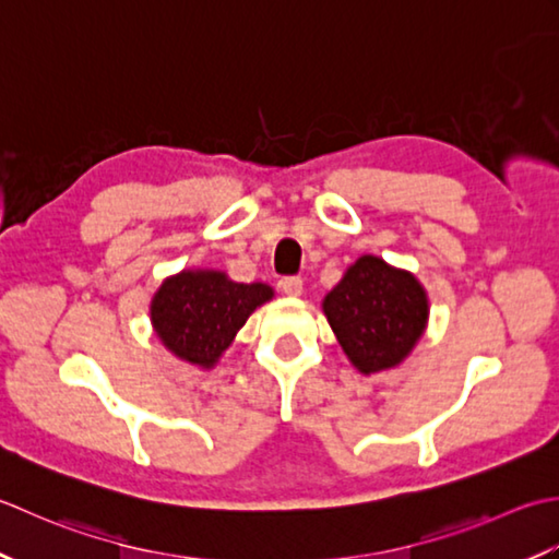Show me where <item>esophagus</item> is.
<instances>
[{
	"label": "esophagus",
	"mask_w": 559,
	"mask_h": 559,
	"mask_svg": "<svg viewBox=\"0 0 559 559\" xmlns=\"http://www.w3.org/2000/svg\"><path fill=\"white\" fill-rule=\"evenodd\" d=\"M280 287H282L284 294L299 296V294L304 292V282H301V277H284V280L280 282Z\"/></svg>",
	"instance_id": "1"
}]
</instances>
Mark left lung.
Segmentation results:
<instances>
[{"label":"left lung","instance_id":"left-lung-1","mask_svg":"<svg viewBox=\"0 0 559 559\" xmlns=\"http://www.w3.org/2000/svg\"><path fill=\"white\" fill-rule=\"evenodd\" d=\"M323 311L345 355L361 373L391 369L427 325V294L403 270L364 255L325 296Z\"/></svg>","mask_w":559,"mask_h":559}]
</instances>
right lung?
<instances>
[{
  "label": "right lung",
  "mask_w": 559,
  "mask_h": 559,
  "mask_svg": "<svg viewBox=\"0 0 559 559\" xmlns=\"http://www.w3.org/2000/svg\"><path fill=\"white\" fill-rule=\"evenodd\" d=\"M267 299V284H236L212 270L180 272L156 292L152 323L176 357L210 369L246 318Z\"/></svg>",
  "instance_id": "obj_1"
}]
</instances>
